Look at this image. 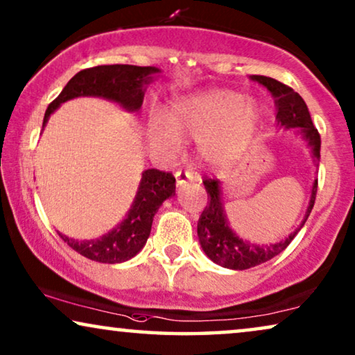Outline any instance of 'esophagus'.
<instances>
[{
  "mask_svg": "<svg viewBox=\"0 0 355 355\" xmlns=\"http://www.w3.org/2000/svg\"><path fill=\"white\" fill-rule=\"evenodd\" d=\"M178 186H186L189 182H198V178L191 171H176Z\"/></svg>",
  "mask_w": 355,
  "mask_h": 355,
  "instance_id": "esophagus-1",
  "label": "esophagus"
}]
</instances>
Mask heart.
Listing matches in <instances>:
<instances>
[{
    "instance_id": "b5f03b06",
    "label": "heart",
    "mask_w": 355,
    "mask_h": 355,
    "mask_svg": "<svg viewBox=\"0 0 355 355\" xmlns=\"http://www.w3.org/2000/svg\"><path fill=\"white\" fill-rule=\"evenodd\" d=\"M260 123V108L239 92L213 89L184 95L169 106L166 114H155L148 137L164 152L176 153L181 137L203 139L210 158L241 150L254 137Z\"/></svg>"
}]
</instances>
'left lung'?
Returning <instances> with one entry per match:
<instances>
[{
	"label": "left lung",
	"mask_w": 355,
	"mask_h": 355,
	"mask_svg": "<svg viewBox=\"0 0 355 355\" xmlns=\"http://www.w3.org/2000/svg\"><path fill=\"white\" fill-rule=\"evenodd\" d=\"M250 79L266 87V90L275 98L276 123H278L279 128L294 129L295 134H299L304 142L307 144L313 162L317 163L320 159V145H322V140H320V134L315 129L309 108L302 100V96L291 89V87L281 84V82L271 79V77L250 76ZM203 186H205L208 193V205L202 211L197 225L198 242H200L203 252H205V255L213 263L221 265L223 268L247 270L252 268V266L265 263V261L271 260L273 257L279 255L291 244V241L300 231V227L305 225L310 211H312L315 196H317L318 181L315 179L307 210H305V216L302 223H300V226L295 227V231L291 232L283 241L275 242V244L261 245L244 241L231 230L225 211V205L221 202L220 181L218 179H205Z\"/></svg>",
	"instance_id": "left-lung-1"
}]
</instances>
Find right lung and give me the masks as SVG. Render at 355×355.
I'll list each match as a JSON object with an SVG mask.
<instances>
[{"mask_svg":"<svg viewBox=\"0 0 355 355\" xmlns=\"http://www.w3.org/2000/svg\"><path fill=\"white\" fill-rule=\"evenodd\" d=\"M159 72L162 71L153 66L130 64L96 66L77 72L58 98L53 100L46 108L43 128L64 101L77 96H100L114 101L129 113H135L144 103L147 85ZM173 196H176V179L171 173L145 169L128 215L110 232L89 241L72 239L61 232L58 234L67 242V245L87 259L100 263H123L144 249L152 230L155 213L166 198Z\"/></svg>","mask_w":355,"mask_h":355,"instance_id":"add662e5","label":"right lung"}]
</instances>
